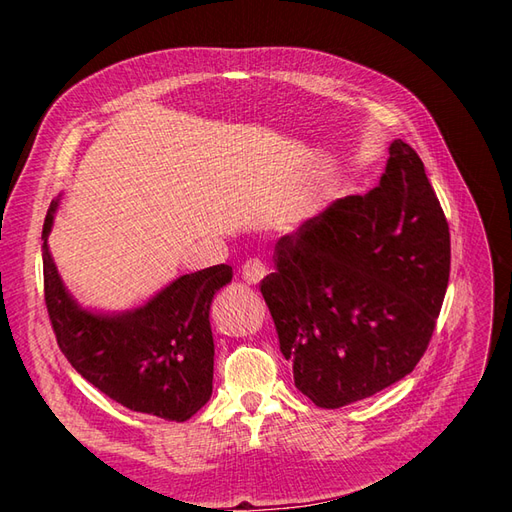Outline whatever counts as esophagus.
Wrapping results in <instances>:
<instances>
[{
    "instance_id": "esophagus-1",
    "label": "esophagus",
    "mask_w": 512,
    "mask_h": 512,
    "mask_svg": "<svg viewBox=\"0 0 512 512\" xmlns=\"http://www.w3.org/2000/svg\"><path fill=\"white\" fill-rule=\"evenodd\" d=\"M267 275V267L262 265V260H258V258H250L243 265V269H241V277H243V282H247V284H252V286H256V284H260L262 282V277Z\"/></svg>"
}]
</instances>
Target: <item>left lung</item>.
Here are the masks:
<instances>
[{"mask_svg": "<svg viewBox=\"0 0 512 512\" xmlns=\"http://www.w3.org/2000/svg\"><path fill=\"white\" fill-rule=\"evenodd\" d=\"M378 188L335 200L275 245L260 284L294 386L318 408L376 395L425 354L451 235L418 153L397 138Z\"/></svg>", "mask_w": 512, "mask_h": 512, "instance_id": "1", "label": "left lung"}]
</instances>
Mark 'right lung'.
I'll use <instances>...</instances> for the list:
<instances>
[{
    "label": "right lung",
    "mask_w": 512,
    "mask_h": 512,
    "mask_svg": "<svg viewBox=\"0 0 512 512\" xmlns=\"http://www.w3.org/2000/svg\"><path fill=\"white\" fill-rule=\"evenodd\" d=\"M57 207L59 200H53L44 220L42 267L44 301L61 352L117 404L166 421H188L213 393L209 309L215 292L230 284L232 267L181 275L128 312H91L61 282L46 243Z\"/></svg>",
    "instance_id": "obj_1"
}]
</instances>
